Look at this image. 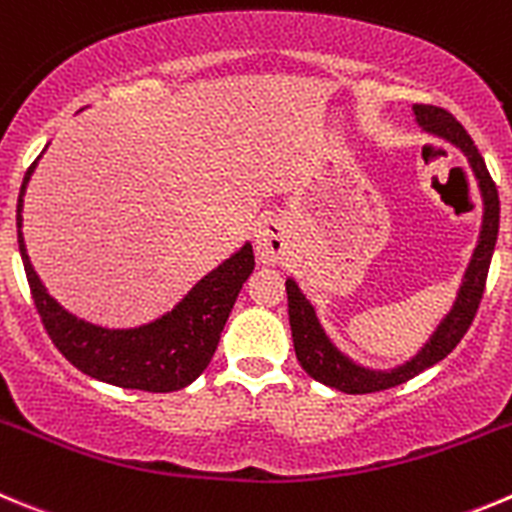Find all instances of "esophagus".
I'll return each mask as SVG.
<instances>
[{"label":"esophagus","instance_id":"obj_1","mask_svg":"<svg viewBox=\"0 0 512 512\" xmlns=\"http://www.w3.org/2000/svg\"><path fill=\"white\" fill-rule=\"evenodd\" d=\"M257 260L265 265H278L288 255V222L278 214H265L255 229Z\"/></svg>","mask_w":512,"mask_h":512}]
</instances>
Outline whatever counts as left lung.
Here are the masks:
<instances>
[{
  "mask_svg": "<svg viewBox=\"0 0 512 512\" xmlns=\"http://www.w3.org/2000/svg\"><path fill=\"white\" fill-rule=\"evenodd\" d=\"M414 116H417L419 128L429 136H437L439 141H447L450 146L460 148L465 154L467 164H470L472 174L477 179V189L482 197V224L480 237L472 250L470 262L462 275L460 290L452 303L450 313L444 315L439 326L434 328L432 336L427 338L422 348L414 353L409 361L394 366V369H369V366L356 364L353 358H348L336 343L328 338L323 331L318 315H315L313 303L305 298L303 290L298 288L293 278L285 280V290H288V315H290V331H293V346L295 356H298L300 366L310 379L321 381V384L331 386V389L343 391V394H374V391L391 389L404 381L414 379L417 374L427 371L429 366L439 364L447 353L455 351L457 343L472 326V318L480 305L482 290H485L487 270H490V260H493L495 242H498V227H500V199L495 181L490 179L485 161H482L480 151L472 143L470 133L462 128L452 113L442 111L437 105H412Z\"/></svg>",
  "mask_w": 512,
  "mask_h": 512,
  "instance_id": "8db88e82",
  "label": "left lung"
}]
</instances>
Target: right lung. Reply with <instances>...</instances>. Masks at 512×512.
Segmentation results:
<instances>
[{"mask_svg": "<svg viewBox=\"0 0 512 512\" xmlns=\"http://www.w3.org/2000/svg\"><path fill=\"white\" fill-rule=\"evenodd\" d=\"M35 164L27 169L17 199V242L32 298L47 336L75 369L105 384L138 391H179L212 361L232 305L255 270L250 242L207 272L169 313L136 328H103L62 308L32 267L22 237V207Z\"/></svg>", "mask_w": 512, "mask_h": 512, "instance_id": "1", "label": "right lung"}]
</instances>
